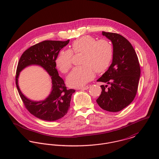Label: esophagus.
Here are the masks:
<instances>
[{
    "instance_id": "esophagus-1",
    "label": "esophagus",
    "mask_w": 159,
    "mask_h": 159,
    "mask_svg": "<svg viewBox=\"0 0 159 159\" xmlns=\"http://www.w3.org/2000/svg\"><path fill=\"white\" fill-rule=\"evenodd\" d=\"M90 85H87V86L80 87V88H79V89H80V90H87V89H89L90 88Z\"/></svg>"
}]
</instances>
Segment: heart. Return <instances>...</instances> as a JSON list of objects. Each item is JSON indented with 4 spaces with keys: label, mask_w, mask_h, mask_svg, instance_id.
Listing matches in <instances>:
<instances>
[{
    "label": "heart",
    "mask_w": 159,
    "mask_h": 159,
    "mask_svg": "<svg viewBox=\"0 0 159 159\" xmlns=\"http://www.w3.org/2000/svg\"><path fill=\"white\" fill-rule=\"evenodd\" d=\"M82 53L80 64L75 67L67 77V82L70 87L82 86L92 80L95 72L101 73L106 70L112 61L114 50L112 43L107 40L95 39L85 35L74 40L70 50L60 52L55 64L62 72L67 73L72 67V53Z\"/></svg>",
    "instance_id": "heart-1"
}]
</instances>
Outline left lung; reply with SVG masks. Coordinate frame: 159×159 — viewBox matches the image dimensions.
Listing matches in <instances>:
<instances>
[{
	"label": "left lung",
	"mask_w": 159,
	"mask_h": 159,
	"mask_svg": "<svg viewBox=\"0 0 159 159\" xmlns=\"http://www.w3.org/2000/svg\"><path fill=\"white\" fill-rule=\"evenodd\" d=\"M112 43L114 55L109 69L97 81L110 84L101 85V94L96 99L102 109L119 112L128 106L136 95L141 69L138 58L130 42L122 35L102 32Z\"/></svg>",
	"instance_id": "left-lung-1"
}]
</instances>
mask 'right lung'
Wrapping results in <instances>:
<instances>
[{"instance_id": "1", "label": "right lung", "mask_w": 159, "mask_h": 159, "mask_svg": "<svg viewBox=\"0 0 159 159\" xmlns=\"http://www.w3.org/2000/svg\"><path fill=\"white\" fill-rule=\"evenodd\" d=\"M69 42V40H44L27 49L18 61L15 80L19 95L25 107L38 119L46 121H55L63 117L67 113L71 96L75 90L67 89L63 79L59 76L56 69L55 60L61 49ZM31 65L41 66L52 79V91L49 96L42 101L35 102L27 98L22 93L18 86L19 72Z\"/></svg>"}]
</instances>
